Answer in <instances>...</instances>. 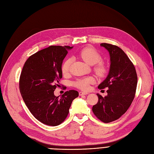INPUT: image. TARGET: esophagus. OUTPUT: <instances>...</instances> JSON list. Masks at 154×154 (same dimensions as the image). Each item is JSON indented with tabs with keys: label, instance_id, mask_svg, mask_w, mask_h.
Returning a JSON list of instances; mask_svg holds the SVG:
<instances>
[{
	"label": "esophagus",
	"instance_id": "34e87169",
	"mask_svg": "<svg viewBox=\"0 0 154 154\" xmlns=\"http://www.w3.org/2000/svg\"><path fill=\"white\" fill-rule=\"evenodd\" d=\"M88 94V93H85V92H82V91H80V92H79V96H82V95H86V94Z\"/></svg>",
	"mask_w": 154,
	"mask_h": 154
}]
</instances>
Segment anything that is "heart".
Returning <instances> with one entry per match:
<instances>
[{
  "label": "heart",
  "instance_id": "obj_1",
  "mask_svg": "<svg viewBox=\"0 0 154 154\" xmlns=\"http://www.w3.org/2000/svg\"><path fill=\"white\" fill-rule=\"evenodd\" d=\"M79 56L88 64L95 65L93 68V71L96 75L98 77H103L107 72V67L106 64L101 62L102 56L100 53L93 48H86L83 49L79 53ZM72 59L71 57H68L65 60L61 65V71L64 75H66L69 72L70 66L72 63ZM94 82V79L91 77H85L78 79L73 83L77 88L83 90H89L90 85Z\"/></svg>",
  "mask_w": 154,
  "mask_h": 154
}]
</instances>
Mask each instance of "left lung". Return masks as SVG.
I'll use <instances>...</instances> for the list:
<instances>
[{"mask_svg":"<svg viewBox=\"0 0 154 154\" xmlns=\"http://www.w3.org/2000/svg\"><path fill=\"white\" fill-rule=\"evenodd\" d=\"M110 56V69L106 78L99 86L100 90L107 88L108 94L104 98L97 94L98 103L92 111L104 123L119 119L125 113L135 98L137 75L134 64L124 51L117 46L101 43Z\"/></svg>","mask_w":154,"mask_h":154,"instance_id":"obj_1","label":"left lung"}]
</instances>
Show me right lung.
<instances>
[{"label":"right lung","instance_id":"1","mask_svg":"<svg viewBox=\"0 0 154 154\" xmlns=\"http://www.w3.org/2000/svg\"><path fill=\"white\" fill-rule=\"evenodd\" d=\"M72 48L51 46L43 49L28 58L20 73L19 90L25 104L36 119L47 125L63 123L72 100L79 95L76 90L66 91L60 98L54 94L63 78V61Z\"/></svg>","mask_w":154,"mask_h":154}]
</instances>
